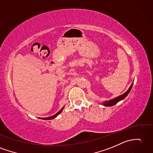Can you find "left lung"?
<instances>
[{"label": "left lung", "instance_id": "1", "mask_svg": "<svg viewBox=\"0 0 153 153\" xmlns=\"http://www.w3.org/2000/svg\"><path fill=\"white\" fill-rule=\"evenodd\" d=\"M133 83H134V82L132 83V85H130V87H129L128 89L127 90V91L126 92V93H125L121 94V95L119 96L118 97H116L115 98L112 99V100H109L108 101H105V102H104L103 103H102V104L103 105H104V106H113V105H115L116 104H117V103H118L119 102L123 100V99H125L127 97L128 94H129V93H130V91H131V88H132V87Z\"/></svg>", "mask_w": 153, "mask_h": 153}]
</instances>
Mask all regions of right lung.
<instances>
[{
  "label": "right lung",
  "mask_w": 153,
  "mask_h": 153,
  "mask_svg": "<svg viewBox=\"0 0 153 153\" xmlns=\"http://www.w3.org/2000/svg\"><path fill=\"white\" fill-rule=\"evenodd\" d=\"M64 108H65V106H64V107L60 110V111H59V112H57L56 113L55 115H53V116H51V117H46V118H42V119H44V120H50V119H55V117H57L60 113H61L62 111V110H63V109H64Z\"/></svg>",
  "instance_id": "right-lung-1"
}]
</instances>
